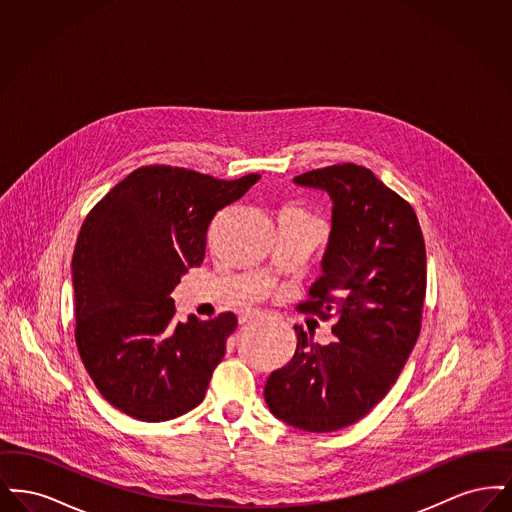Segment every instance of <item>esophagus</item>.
I'll list each match as a JSON object with an SVG mask.
<instances>
[{"mask_svg":"<svg viewBox=\"0 0 512 512\" xmlns=\"http://www.w3.org/2000/svg\"><path fill=\"white\" fill-rule=\"evenodd\" d=\"M263 317V313L261 311H251V313H244L242 317H240V324H245V322H251V320H257V318Z\"/></svg>","mask_w":512,"mask_h":512,"instance_id":"1","label":"esophagus"}]
</instances>
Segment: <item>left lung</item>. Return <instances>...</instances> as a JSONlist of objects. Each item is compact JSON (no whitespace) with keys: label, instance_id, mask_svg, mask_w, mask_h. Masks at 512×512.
<instances>
[{"label":"left lung","instance_id":"1","mask_svg":"<svg viewBox=\"0 0 512 512\" xmlns=\"http://www.w3.org/2000/svg\"><path fill=\"white\" fill-rule=\"evenodd\" d=\"M295 186L326 192L332 226L301 311L338 318V343H311L295 326L292 361L268 376L270 413L303 432H336L380 403L420 332L426 247L413 207L374 172L345 163L305 172Z\"/></svg>","mask_w":512,"mask_h":512}]
</instances>
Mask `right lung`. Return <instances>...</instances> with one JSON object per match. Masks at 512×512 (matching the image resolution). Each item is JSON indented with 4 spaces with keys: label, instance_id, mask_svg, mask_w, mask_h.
<instances>
[{
    "label": "right lung",
    "instance_id": "right-lung-1",
    "mask_svg": "<svg viewBox=\"0 0 512 512\" xmlns=\"http://www.w3.org/2000/svg\"><path fill=\"white\" fill-rule=\"evenodd\" d=\"M259 178L142 167L84 220L73 255L76 345L115 409L165 422L203 401L238 320L176 322L171 292L201 265L213 217Z\"/></svg>",
    "mask_w": 512,
    "mask_h": 512
}]
</instances>
